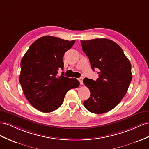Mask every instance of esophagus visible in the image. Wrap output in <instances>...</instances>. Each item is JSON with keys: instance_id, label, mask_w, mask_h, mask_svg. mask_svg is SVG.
<instances>
[{"instance_id": "obj_1", "label": "esophagus", "mask_w": 149, "mask_h": 149, "mask_svg": "<svg viewBox=\"0 0 149 149\" xmlns=\"http://www.w3.org/2000/svg\"><path fill=\"white\" fill-rule=\"evenodd\" d=\"M83 79H84L83 77H80V78L79 79V81L80 82V84H81V85H83V84H84V83H83Z\"/></svg>"}]
</instances>
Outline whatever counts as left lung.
Masks as SVG:
<instances>
[{
    "label": "left lung",
    "mask_w": 149,
    "mask_h": 149,
    "mask_svg": "<svg viewBox=\"0 0 149 149\" xmlns=\"http://www.w3.org/2000/svg\"><path fill=\"white\" fill-rule=\"evenodd\" d=\"M80 42L92 69H99L96 80L84 79L91 92L84 105L92 113L107 112L120 103L128 90L132 79L131 63L120 47L111 40L95 39Z\"/></svg>",
    "instance_id": "8db88e82"
}]
</instances>
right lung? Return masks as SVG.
<instances>
[{"instance_id":"1","label":"right lung","mask_w":149,"mask_h":149,"mask_svg":"<svg viewBox=\"0 0 149 149\" xmlns=\"http://www.w3.org/2000/svg\"><path fill=\"white\" fill-rule=\"evenodd\" d=\"M75 40L44 36L30 46L20 62L19 81L24 95L33 107L48 113L61 106L66 93L79 86L75 78L57 75L63 69V57Z\"/></svg>"}]
</instances>
